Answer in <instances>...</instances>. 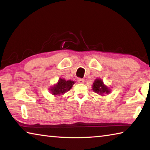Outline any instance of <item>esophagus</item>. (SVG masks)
Instances as JSON below:
<instances>
[{
  "instance_id": "esophagus-1",
  "label": "esophagus",
  "mask_w": 150,
  "mask_h": 150,
  "mask_svg": "<svg viewBox=\"0 0 150 150\" xmlns=\"http://www.w3.org/2000/svg\"><path fill=\"white\" fill-rule=\"evenodd\" d=\"M77 81H78L79 83H84V79H82V78H79L77 79Z\"/></svg>"
}]
</instances>
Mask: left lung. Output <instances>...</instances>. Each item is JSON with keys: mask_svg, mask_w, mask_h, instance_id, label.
<instances>
[{"mask_svg": "<svg viewBox=\"0 0 150 150\" xmlns=\"http://www.w3.org/2000/svg\"><path fill=\"white\" fill-rule=\"evenodd\" d=\"M93 90L100 95H104V94H108L110 93V89L104 85L102 80L97 79L94 82L93 85Z\"/></svg>", "mask_w": 150, "mask_h": 150, "instance_id": "obj_1", "label": "left lung"}]
</instances>
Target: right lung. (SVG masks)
<instances>
[{
	"label": "right lung",
	"mask_w": 150,
	"mask_h": 150,
	"mask_svg": "<svg viewBox=\"0 0 150 150\" xmlns=\"http://www.w3.org/2000/svg\"><path fill=\"white\" fill-rule=\"evenodd\" d=\"M74 84V81H66L64 79H59L57 85L50 88V91L54 95H62L65 92L69 91Z\"/></svg>",
	"instance_id": "1"
}]
</instances>
